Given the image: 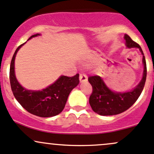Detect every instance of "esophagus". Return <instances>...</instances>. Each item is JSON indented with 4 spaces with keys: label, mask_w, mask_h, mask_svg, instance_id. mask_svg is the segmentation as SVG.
Segmentation results:
<instances>
[{
    "label": "esophagus",
    "mask_w": 154,
    "mask_h": 154,
    "mask_svg": "<svg viewBox=\"0 0 154 154\" xmlns=\"http://www.w3.org/2000/svg\"><path fill=\"white\" fill-rule=\"evenodd\" d=\"M79 81H80V82H87L88 81L87 75H85V74H80V75H79Z\"/></svg>",
    "instance_id": "34e87169"
}]
</instances>
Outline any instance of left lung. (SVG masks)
Here are the masks:
<instances>
[{"label": "left lung", "mask_w": 154, "mask_h": 154, "mask_svg": "<svg viewBox=\"0 0 154 154\" xmlns=\"http://www.w3.org/2000/svg\"><path fill=\"white\" fill-rule=\"evenodd\" d=\"M125 40L128 48H138L143 54L144 65L142 80L135 89L127 93H115L106 87L103 79L98 75L90 76L88 81L93 88L90 96L89 103L93 111L99 115L110 116L121 114L135 103L142 93L145 86L147 75L146 59L142 49L137 43L132 40L128 35H125Z\"/></svg>", "instance_id": "1"}]
</instances>
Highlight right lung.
<instances>
[{
	"instance_id": "obj_1",
	"label": "right lung",
	"mask_w": 154,
	"mask_h": 154,
	"mask_svg": "<svg viewBox=\"0 0 154 154\" xmlns=\"http://www.w3.org/2000/svg\"><path fill=\"white\" fill-rule=\"evenodd\" d=\"M40 35H33L29 39ZM17 48L10 65L9 79L11 91L17 101L28 112L40 117H51L60 114L66 105L70 92L79 84V74L73 77L61 76L54 84L42 91H28L17 80L14 74V60Z\"/></svg>"
}]
</instances>
